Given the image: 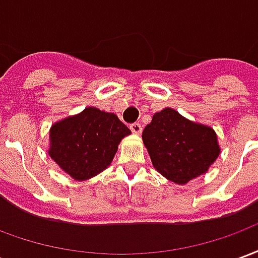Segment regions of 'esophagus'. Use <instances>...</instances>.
<instances>
[{
	"label": "esophagus",
	"mask_w": 258,
	"mask_h": 258,
	"mask_svg": "<svg viewBox=\"0 0 258 258\" xmlns=\"http://www.w3.org/2000/svg\"><path fill=\"white\" fill-rule=\"evenodd\" d=\"M130 130L134 133V134H141V131H142V125H141L140 123H133V124H130Z\"/></svg>",
	"instance_id": "34e87169"
}]
</instances>
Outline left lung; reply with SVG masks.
<instances>
[{
  "mask_svg": "<svg viewBox=\"0 0 258 258\" xmlns=\"http://www.w3.org/2000/svg\"><path fill=\"white\" fill-rule=\"evenodd\" d=\"M142 140L153 167L178 185L205 174L220 155L214 130L190 121L171 107L153 114Z\"/></svg>",
  "mask_w": 258,
  "mask_h": 258,
  "instance_id": "left-lung-1",
  "label": "left lung"
}]
</instances>
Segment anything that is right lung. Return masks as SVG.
<instances>
[{
  "instance_id": "obj_1",
  "label": "right lung",
  "mask_w": 258,
  "mask_h": 258,
  "mask_svg": "<svg viewBox=\"0 0 258 258\" xmlns=\"http://www.w3.org/2000/svg\"><path fill=\"white\" fill-rule=\"evenodd\" d=\"M130 134L114 113L85 107L51 127L48 153L72 178L84 181L110 166L120 141Z\"/></svg>"
}]
</instances>
